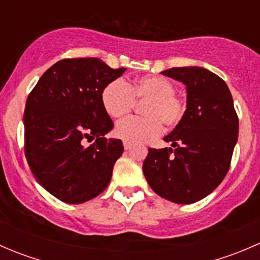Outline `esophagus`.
Masks as SVG:
<instances>
[{
  "mask_svg": "<svg viewBox=\"0 0 260 260\" xmlns=\"http://www.w3.org/2000/svg\"><path fill=\"white\" fill-rule=\"evenodd\" d=\"M123 147H124V149H131V147H132V143L129 142H123Z\"/></svg>",
  "mask_w": 260,
  "mask_h": 260,
  "instance_id": "34e87169",
  "label": "esophagus"
}]
</instances>
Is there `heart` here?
<instances>
[{
    "instance_id": "1",
    "label": "heart",
    "mask_w": 260,
    "mask_h": 260,
    "mask_svg": "<svg viewBox=\"0 0 260 260\" xmlns=\"http://www.w3.org/2000/svg\"><path fill=\"white\" fill-rule=\"evenodd\" d=\"M174 83L159 75H146L132 83L115 79L102 91V103L111 117L120 118L131 113L136 102H145L143 118L131 117L120 120L115 127L117 137L129 143H141L157 137L162 131L174 129L182 122L186 101L177 94Z\"/></svg>"
}]
</instances>
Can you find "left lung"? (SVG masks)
Returning <instances> with one entry per match:
<instances>
[{
	"mask_svg": "<svg viewBox=\"0 0 260 260\" xmlns=\"http://www.w3.org/2000/svg\"><path fill=\"white\" fill-rule=\"evenodd\" d=\"M161 74L182 81L187 108L182 122L164 138L172 148H148L143 174L152 190L176 204H192L212 192L229 171L239 118L226 83L198 67Z\"/></svg>",
	"mask_w": 260,
	"mask_h": 260,
	"instance_id": "left-lung-1",
	"label": "left lung"
}]
</instances>
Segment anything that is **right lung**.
I'll return each instance as SVG.
<instances>
[{
    "label": "right lung",
    "mask_w": 260,
    "mask_h": 260,
    "mask_svg": "<svg viewBox=\"0 0 260 260\" xmlns=\"http://www.w3.org/2000/svg\"><path fill=\"white\" fill-rule=\"evenodd\" d=\"M124 70L96 57L62 59L28 94L23 112L26 159L39 183L62 203H85L103 192L112 179L123 145L104 137L114 124L102 91ZM94 138L93 145L83 146Z\"/></svg>",
    "instance_id": "right-lung-1"
}]
</instances>
